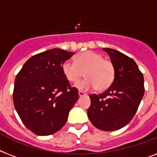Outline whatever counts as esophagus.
Returning <instances> with one entry per match:
<instances>
[{"label":"esophagus","mask_w":157,"mask_h":157,"mask_svg":"<svg viewBox=\"0 0 157 157\" xmlns=\"http://www.w3.org/2000/svg\"><path fill=\"white\" fill-rule=\"evenodd\" d=\"M78 95H79L80 97H82L84 96V95H86V94L85 92H83V91H82V90H79V91H78Z\"/></svg>","instance_id":"esophagus-1"}]
</instances>
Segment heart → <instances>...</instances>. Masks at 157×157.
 <instances>
[{"label": "heart", "instance_id": "b5f03b06", "mask_svg": "<svg viewBox=\"0 0 157 157\" xmlns=\"http://www.w3.org/2000/svg\"><path fill=\"white\" fill-rule=\"evenodd\" d=\"M63 73L67 81L76 82L82 76L86 78L75 84L82 90H89L96 87L99 91L107 90L112 83L115 69L111 61L103 59L102 54L94 51H85L76 57L75 63L65 61L62 67Z\"/></svg>", "mask_w": 157, "mask_h": 157}]
</instances>
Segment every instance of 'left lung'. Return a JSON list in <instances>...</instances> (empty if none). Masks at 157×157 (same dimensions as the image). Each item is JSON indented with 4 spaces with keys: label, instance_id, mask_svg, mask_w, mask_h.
I'll return each instance as SVG.
<instances>
[{
    "label": "left lung",
    "instance_id": "left-lung-1",
    "mask_svg": "<svg viewBox=\"0 0 157 157\" xmlns=\"http://www.w3.org/2000/svg\"><path fill=\"white\" fill-rule=\"evenodd\" d=\"M115 69L113 82L105 92L90 94L87 116L100 130L116 131L130 122L144 94L143 74L132 58L118 50L103 48Z\"/></svg>",
    "mask_w": 157,
    "mask_h": 157
}]
</instances>
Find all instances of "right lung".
I'll use <instances>...</instances> for the list:
<instances>
[{
    "mask_svg": "<svg viewBox=\"0 0 157 157\" xmlns=\"http://www.w3.org/2000/svg\"><path fill=\"white\" fill-rule=\"evenodd\" d=\"M75 54L52 49L26 61L15 78L13 99L25 126L38 136H49L64 126L78 99L63 73V64Z\"/></svg>",
    "mask_w": 157,
    "mask_h": 157,
    "instance_id": "add662e5",
    "label": "right lung"
}]
</instances>
